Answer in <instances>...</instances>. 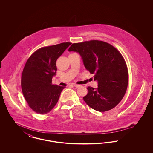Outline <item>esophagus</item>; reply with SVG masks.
<instances>
[{"mask_svg": "<svg viewBox=\"0 0 153 153\" xmlns=\"http://www.w3.org/2000/svg\"><path fill=\"white\" fill-rule=\"evenodd\" d=\"M73 85H74V87L76 88H79L81 87V85H77V84H74Z\"/></svg>", "mask_w": 153, "mask_h": 153, "instance_id": "34e87169", "label": "esophagus"}]
</instances>
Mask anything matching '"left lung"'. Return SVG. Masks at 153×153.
Segmentation results:
<instances>
[{"mask_svg": "<svg viewBox=\"0 0 153 153\" xmlns=\"http://www.w3.org/2000/svg\"><path fill=\"white\" fill-rule=\"evenodd\" d=\"M69 51L80 54L84 65L97 81L96 88L88 87L84 100L92 109L105 112L115 107L126 92L128 74L121 53L108 43L91 40L74 43Z\"/></svg>", "mask_w": 153, "mask_h": 153, "instance_id": "1", "label": "left lung"}]
</instances>
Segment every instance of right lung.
Here are the masks:
<instances>
[{
  "mask_svg": "<svg viewBox=\"0 0 153 153\" xmlns=\"http://www.w3.org/2000/svg\"><path fill=\"white\" fill-rule=\"evenodd\" d=\"M71 44L41 48L31 54L25 64L21 77L22 92L29 106L37 114L49 112L65 88L51 82L57 71V59Z\"/></svg>",
  "mask_w": 153,
  "mask_h": 153,
  "instance_id": "obj_1",
  "label": "right lung"
}]
</instances>
